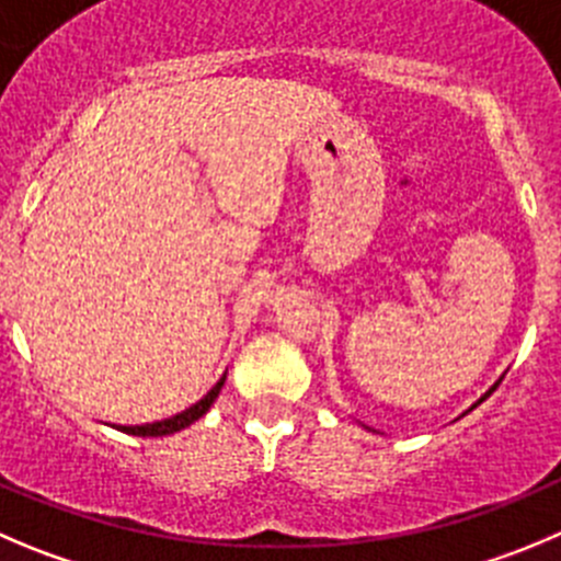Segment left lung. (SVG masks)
Returning a JSON list of instances; mask_svg holds the SVG:
<instances>
[{
  "label": "left lung",
  "mask_w": 561,
  "mask_h": 561,
  "mask_svg": "<svg viewBox=\"0 0 561 561\" xmlns=\"http://www.w3.org/2000/svg\"><path fill=\"white\" fill-rule=\"evenodd\" d=\"M501 380H504V375H501V377H499V380H495V382H493V386H490V388H488V391H484V393H482V397H479V399H477V402H473V404H471V410H473V408H477V404H482V402H484V399H488V397H490V393H493V391H495V388H499V382H501ZM462 415H466V413H462Z\"/></svg>",
  "instance_id": "obj_1"
}]
</instances>
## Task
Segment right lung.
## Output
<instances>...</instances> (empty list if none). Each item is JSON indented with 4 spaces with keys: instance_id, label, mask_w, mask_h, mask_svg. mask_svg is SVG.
Listing matches in <instances>:
<instances>
[{
    "instance_id": "add662e5",
    "label": "right lung",
    "mask_w": 561,
    "mask_h": 561,
    "mask_svg": "<svg viewBox=\"0 0 561 561\" xmlns=\"http://www.w3.org/2000/svg\"><path fill=\"white\" fill-rule=\"evenodd\" d=\"M222 386H226V375L217 380V386L211 388L209 393H206L201 402H195L192 408L181 410V413L170 415V419H162V421H153V424H135V426H126V424H115V430L126 432V435H137V437H162V435H173V432H181L186 430L190 424H195L201 415L209 413V408L215 404V399L220 397Z\"/></svg>"
}]
</instances>
